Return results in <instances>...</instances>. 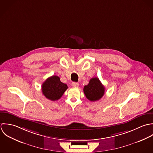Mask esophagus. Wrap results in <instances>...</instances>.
I'll return each mask as SVG.
<instances>
[{
  "label": "esophagus",
  "instance_id": "esophagus-1",
  "mask_svg": "<svg viewBox=\"0 0 153 153\" xmlns=\"http://www.w3.org/2000/svg\"><path fill=\"white\" fill-rule=\"evenodd\" d=\"M71 86L74 88H77L79 86V84L78 83H76V82H73L71 83Z\"/></svg>",
  "mask_w": 153,
  "mask_h": 153
}]
</instances>
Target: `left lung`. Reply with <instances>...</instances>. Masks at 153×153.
Instances as JSON below:
<instances>
[{"instance_id": "8db88e82", "label": "left lung", "mask_w": 153, "mask_h": 153, "mask_svg": "<svg viewBox=\"0 0 153 153\" xmlns=\"http://www.w3.org/2000/svg\"><path fill=\"white\" fill-rule=\"evenodd\" d=\"M83 92L88 99L94 102L100 99L104 95L105 87L97 77H93L88 85L85 86Z\"/></svg>"}]
</instances>
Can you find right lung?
Wrapping results in <instances>:
<instances>
[{
    "label": "right lung",
    "instance_id": "obj_1",
    "mask_svg": "<svg viewBox=\"0 0 153 153\" xmlns=\"http://www.w3.org/2000/svg\"><path fill=\"white\" fill-rule=\"evenodd\" d=\"M67 88V85L62 83L57 76L48 77L42 85V94L52 101L60 99Z\"/></svg>",
    "mask_w": 153,
    "mask_h": 153
}]
</instances>
